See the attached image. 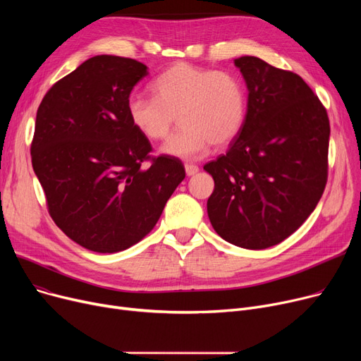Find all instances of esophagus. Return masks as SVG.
Returning <instances> with one entry per match:
<instances>
[{"instance_id":"obj_1","label":"esophagus","mask_w":361,"mask_h":361,"mask_svg":"<svg viewBox=\"0 0 361 361\" xmlns=\"http://www.w3.org/2000/svg\"><path fill=\"white\" fill-rule=\"evenodd\" d=\"M184 168H185V174H187L188 177H193V176H196V174L199 173V166H197V165H193V164H185V165H184Z\"/></svg>"}]
</instances>
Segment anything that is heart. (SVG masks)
<instances>
[{
	"label": "heart",
	"mask_w": 361,
	"mask_h": 361,
	"mask_svg": "<svg viewBox=\"0 0 361 361\" xmlns=\"http://www.w3.org/2000/svg\"><path fill=\"white\" fill-rule=\"evenodd\" d=\"M155 98L135 94L127 111L131 124L149 140L165 139L178 118L181 128L161 147V154L197 159L240 135L247 98L241 80L228 71L177 63L152 82Z\"/></svg>",
	"instance_id": "obj_1"
}]
</instances>
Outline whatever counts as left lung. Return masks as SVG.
Wrapping results in <instances>:
<instances>
[{
  "instance_id": "8db88e82",
  "label": "left lung",
  "mask_w": 361,
  "mask_h": 361,
  "mask_svg": "<svg viewBox=\"0 0 361 361\" xmlns=\"http://www.w3.org/2000/svg\"><path fill=\"white\" fill-rule=\"evenodd\" d=\"M247 86V116L225 155L203 169L214 230L243 249H268L314 211L328 177L329 120L300 75L257 56L234 60Z\"/></svg>"
}]
</instances>
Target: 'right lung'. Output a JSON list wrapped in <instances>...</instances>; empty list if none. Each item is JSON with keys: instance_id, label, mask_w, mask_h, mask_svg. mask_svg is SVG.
Returning <instances> with one entry per match:
<instances>
[{"instance_id": "obj_1", "label": "right lung", "mask_w": 361, "mask_h": 361, "mask_svg": "<svg viewBox=\"0 0 361 361\" xmlns=\"http://www.w3.org/2000/svg\"><path fill=\"white\" fill-rule=\"evenodd\" d=\"M147 74L136 60L92 56L37 108L30 155L49 214L92 252L117 253L140 241L185 177L177 158L143 166L152 147L131 124L127 105Z\"/></svg>"}]
</instances>
